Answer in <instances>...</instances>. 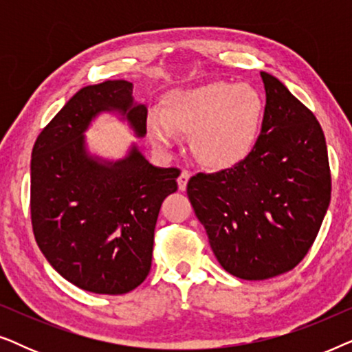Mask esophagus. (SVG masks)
Here are the masks:
<instances>
[{"instance_id": "obj_1", "label": "esophagus", "mask_w": 352, "mask_h": 352, "mask_svg": "<svg viewBox=\"0 0 352 352\" xmlns=\"http://www.w3.org/2000/svg\"><path fill=\"white\" fill-rule=\"evenodd\" d=\"M190 179V173L189 171H181L179 177H177V187H179V190H186L187 187V182Z\"/></svg>"}]
</instances>
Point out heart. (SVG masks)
<instances>
[{
    "label": "heart",
    "instance_id": "obj_1",
    "mask_svg": "<svg viewBox=\"0 0 352 352\" xmlns=\"http://www.w3.org/2000/svg\"><path fill=\"white\" fill-rule=\"evenodd\" d=\"M263 118L264 99L254 86L211 81L168 94L162 112H148L146 129L162 151H170L179 133L190 136L192 153L201 165L229 170L252 153Z\"/></svg>",
    "mask_w": 352,
    "mask_h": 352
}]
</instances>
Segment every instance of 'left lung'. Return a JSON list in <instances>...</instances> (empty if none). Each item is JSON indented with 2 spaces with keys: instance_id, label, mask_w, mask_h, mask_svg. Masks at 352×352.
<instances>
[{
  "instance_id": "left-lung-1",
  "label": "left lung",
  "mask_w": 352,
  "mask_h": 352,
  "mask_svg": "<svg viewBox=\"0 0 352 352\" xmlns=\"http://www.w3.org/2000/svg\"><path fill=\"white\" fill-rule=\"evenodd\" d=\"M261 78L266 109L252 153L187 182L216 259L243 280L292 271L314 243L331 194L325 136L314 113L276 76L261 72Z\"/></svg>"
}]
</instances>
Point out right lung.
<instances>
[{"label": "right lung", "instance_id": "add662e5", "mask_svg": "<svg viewBox=\"0 0 352 352\" xmlns=\"http://www.w3.org/2000/svg\"><path fill=\"white\" fill-rule=\"evenodd\" d=\"M102 112L146 136L147 107L133 83L85 86L36 138L30 165L35 240L65 280L99 295H123L146 280L163 200L177 190L176 168H158L136 144L120 160L93 155L85 133Z\"/></svg>", "mask_w": 352, "mask_h": 352}]
</instances>
